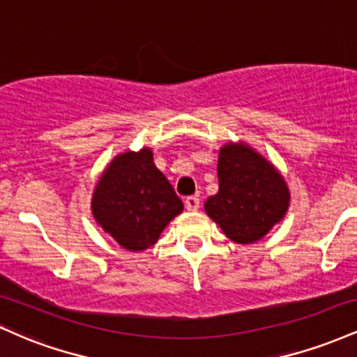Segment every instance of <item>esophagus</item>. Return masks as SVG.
<instances>
[{"instance_id": "esophagus-1", "label": "esophagus", "mask_w": 357, "mask_h": 357, "mask_svg": "<svg viewBox=\"0 0 357 357\" xmlns=\"http://www.w3.org/2000/svg\"><path fill=\"white\" fill-rule=\"evenodd\" d=\"M184 204H186L188 211H198L199 198L198 196H188V198L184 199Z\"/></svg>"}]
</instances>
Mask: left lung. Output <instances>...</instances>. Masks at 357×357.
Instances as JSON below:
<instances>
[{
  "instance_id": "1",
  "label": "left lung",
  "mask_w": 357,
  "mask_h": 357,
  "mask_svg": "<svg viewBox=\"0 0 357 357\" xmlns=\"http://www.w3.org/2000/svg\"><path fill=\"white\" fill-rule=\"evenodd\" d=\"M218 192L204 211L231 241L250 245L284 220L290 191L284 176L247 142H227L218 153Z\"/></svg>"
}]
</instances>
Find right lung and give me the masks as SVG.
Listing matches in <instances>:
<instances>
[{
  "mask_svg": "<svg viewBox=\"0 0 357 357\" xmlns=\"http://www.w3.org/2000/svg\"><path fill=\"white\" fill-rule=\"evenodd\" d=\"M183 208L149 147L117 154L100 174L90 202L97 225L129 252L153 247Z\"/></svg>",
  "mask_w": 357,
  "mask_h": 357,
  "instance_id": "add662e5",
  "label": "right lung"
}]
</instances>
